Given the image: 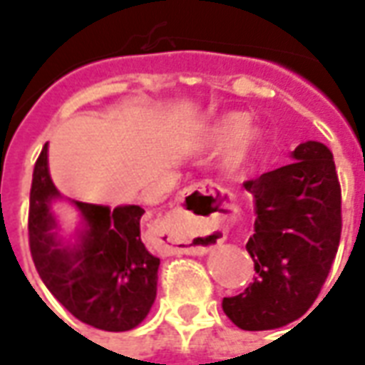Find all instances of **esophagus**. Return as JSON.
I'll list each match as a JSON object with an SVG mask.
<instances>
[{
	"instance_id": "1",
	"label": "esophagus",
	"mask_w": 365,
	"mask_h": 365,
	"mask_svg": "<svg viewBox=\"0 0 365 365\" xmlns=\"http://www.w3.org/2000/svg\"><path fill=\"white\" fill-rule=\"evenodd\" d=\"M205 185H191L190 190H185V193H205ZM170 229L168 230V240H170V252H182V254H197L203 256L209 250H213L215 246H219L225 242L227 232L221 225H217L213 221H205L201 217H193L187 209H178L174 217L168 221Z\"/></svg>"
}]
</instances>
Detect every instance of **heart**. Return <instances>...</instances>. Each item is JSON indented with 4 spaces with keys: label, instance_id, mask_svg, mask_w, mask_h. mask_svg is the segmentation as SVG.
<instances>
[{
    "label": "heart",
    "instance_id": "1",
    "mask_svg": "<svg viewBox=\"0 0 365 365\" xmlns=\"http://www.w3.org/2000/svg\"><path fill=\"white\" fill-rule=\"evenodd\" d=\"M209 138L215 144H229L227 146V164L229 166L245 164L258 143L256 130L248 128V117L242 113H230V115H225L219 120H215L209 128Z\"/></svg>",
    "mask_w": 365,
    "mask_h": 365
}]
</instances>
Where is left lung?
<instances>
[{
	"label": "left lung",
	"instance_id": "8db88e82",
	"mask_svg": "<svg viewBox=\"0 0 365 365\" xmlns=\"http://www.w3.org/2000/svg\"><path fill=\"white\" fill-rule=\"evenodd\" d=\"M254 201V235L246 242L256 277L222 299L242 330H269L297 321L327 282L342 232V193L332 152L307 140L293 162L245 182Z\"/></svg>",
	"mask_w": 365,
	"mask_h": 365
}]
</instances>
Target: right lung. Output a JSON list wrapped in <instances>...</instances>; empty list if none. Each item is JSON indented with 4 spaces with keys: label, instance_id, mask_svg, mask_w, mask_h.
Returning a JSON list of instances; mask_svg holds the SVG:
<instances>
[{
    "label": "right lung",
    "instance_id": "add662e5",
    "mask_svg": "<svg viewBox=\"0 0 365 365\" xmlns=\"http://www.w3.org/2000/svg\"><path fill=\"white\" fill-rule=\"evenodd\" d=\"M56 197L44 144L29 201V248L44 285L60 305L93 329L125 332L138 327L156 299L160 266V258L144 245V209L125 205L111 211L76 201L83 230L76 245H60L51 213Z\"/></svg>",
    "mask_w": 365,
    "mask_h": 365
}]
</instances>
